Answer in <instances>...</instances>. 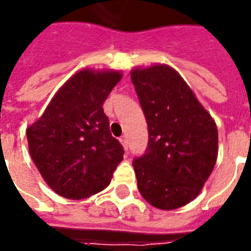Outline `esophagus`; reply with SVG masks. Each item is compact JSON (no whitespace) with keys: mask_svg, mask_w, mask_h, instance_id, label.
Returning <instances> with one entry per match:
<instances>
[{"mask_svg":"<svg viewBox=\"0 0 251 251\" xmlns=\"http://www.w3.org/2000/svg\"><path fill=\"white\" fill-rule=\"evenodd\" d=\"M121 143H122V146H123V148L126 151L128 150V142H127V138H126V136H123L121 138Z\"/></svg>","mask_w":251,"mask_h":251,"instance_id":"34e87169","label":"esophagus"}]
</instances>
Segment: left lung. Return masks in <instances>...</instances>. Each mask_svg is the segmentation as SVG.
I'll use <instances>...</instances> for the list:
<instances>
[{"instance_id": "obj_1", "label": "left lung", "mask_w": 251, "mask_h": 251, "mask_svg": "<svg viewBox=\"0 0 251 251\" xmlns=\"http://www.w3.org/2000/svg\"><path fill=\"white\" fill-rule=\"evenodd\" d=\"M130 79L148 126L146 153L133 161L139 192L159 210L182 207L214 170L216 123L174 68H136Z\"/></svg>"}]
</instances>
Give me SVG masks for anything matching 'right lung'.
Returning <instances> with one entry per match:
<instances>
[{
  "mask_svg": "<svg viewBox=\"0 0 251 251\" xmlns=\"http://www.w3.org/2000/svg\"><path fill=\"white\" fill-rule=\"evenodd\" d=\"M122 79L117 70L83 69L56 92L26 129L28 151L51 190L81 200L103 191L123 159L103 103Z\"/></svg>",
  "mask_w": 251,
  "mask_h": 251,
  "instance_id": "right-lung-1",
  "label": "right lung"
}]
</instances>
